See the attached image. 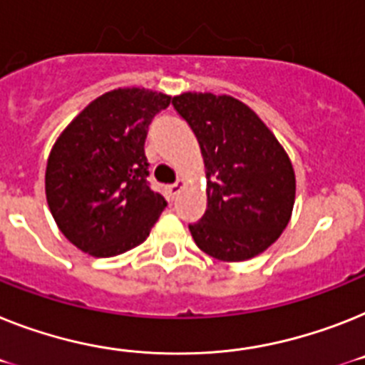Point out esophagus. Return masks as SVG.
Instances as JSON below:
<instances>
[{"label": "esophagus", "instance_id": "1", "mask_svg": "<svg viewBox=\"0 0 365 365\" xmlns=\"http://www.w3.org/2000/svg\"><path fill=\"white\" fill-rule=\"evenodd\" d=\"M183 185H185V183H183L182 180H180V182H176V183H173V185H168V187H167L168 197L176 198L178 195H180V191H182V189H183Z\"/></svg>", "mask_w": 365, "mask_h": 365}]
</instances>
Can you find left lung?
Wrapping results in <instances>:
<instances>
[{
    "mask_svg": "<svg viewBox=\"0 0 365 365\" xmlns=\"http://www.w3.org/2000/svg\"><path fill=\"white\" fill-rule=\"evenodd\" d=\"M173 106L197 135L206 167L207 210L189 225L192 240L220 262L258 256L292 219L295 173L286 150L232 96L183 93Z\"/></svg>",
    "mask_w": 365,
    "mask_h": 365,
    "instance_id": "obj_1",
    "label": "left lung"
}]
</instances>
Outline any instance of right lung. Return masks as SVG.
Listing matches in <instances>:
<instances>
[{"label":"right lung","instance_id":"right-lung-1","mask_svg":"<svg viewBox=\"0 0 365 365\" xmlns=\"http://www.w3.org/2000/svg\"><path fill=\"white\" fill-rule=\"evenodd\" d=\"M170 100L148 88H115L88 103L55 140L46 198L79 250L111 258L148 237L167 202L146 182L145 140L152 118Z\"/></svg>","mask_w":365,"mask_h":365}]
</instances>
